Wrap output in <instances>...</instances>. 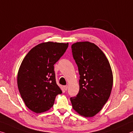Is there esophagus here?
I'll return each instance as SVG.
<instances>
[{
	"label": "esophagus",
	"instance_id": "34e87169",
	"mask_svg": "<svg viewBox=\"0 0 133 133\" xmlns=\"http://www.w3.org/2000/svg\"><path fill=\"white\" fill-rule=\"evenodd\" d=\"M68 85H65V86H64V90H65V91L67 90V89H68Z\"/></svg>",
	"mask_w": 133,
	"mask_h": 133
}]
</instances>
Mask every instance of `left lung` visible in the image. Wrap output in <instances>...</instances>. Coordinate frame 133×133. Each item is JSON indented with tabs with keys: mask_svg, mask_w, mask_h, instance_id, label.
I'll return each instance as SVG.
<instances>
[{
	"mask_svg": "<svg viewBox=\"0 0 133 133\" xmlns=\"http://www.w3.org/2000/svg\"><path fill=\"white\" fill-rule=\"evenodd\" d=\"M71 48L80 75L79 91L77 97L70 98L72 105L81 116L92 117L101 110L110 96L111 68L105 54L94 43L78 42Z\"/></svg>",
	"mask_w": 133,
	"mask_h": 133,
	"instance_id": "obj_1",
	"label": "left lung"
}]
</instances>
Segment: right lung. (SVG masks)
Segmentation results:
<instances>
[{"label":"right lung","instance_id":"right-lung-1","mask_svg":"<svg viewBox=\"0 0 133 133\" xmlns=\"http://www.w3.org/2000/svg\"><path fill=\"white\" fill-rule=\"evenodd\" d=\"M68 43H41L28 52L17 73V87L27 107L36 113L49 110L62 93L56 82L54 64L64 55Z\"/></svg>","mask_w":133,"mask_h":133}]
</instances>
